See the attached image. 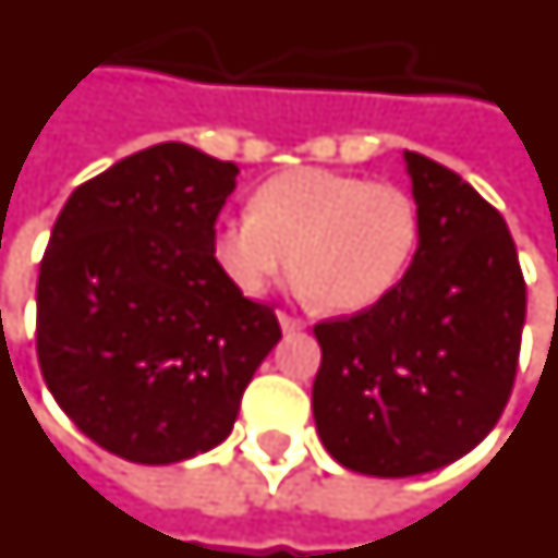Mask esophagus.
<instances>
[{"mask_svg": "<svg viewBox=\"0 0 558 558\" xmlns=\"http://www.w3.org/2000/svg\"><path fill=\"white\" fill-rule=\"evenodd\" d=\"M280 319V328H283V331H304V328H307V322L301 319V316H292V313H280L278 316Z\"/></svg>", "mask_w": 558, "mask_h": 558, "instance_id": "esophagus-1", "label": "esophagus"}]
</instances>
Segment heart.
Wrapping results in <instances>:
<instances>
[{
    "instance_id": "heart-1",
    "label": "heart",
    "mask_w": 558,
    "mask_h": 558,
    "mask_svg": "<svg viewBox=\"0 0 558 558\" xmlns=\"http://www.w3.org/2000/svg\"><path fill=\"white\" fill-rule=\"evenodd\" d=\"M420 242V209L405 189L366 177L299 168L271 177L254 209L221 225L216 257L245 292H263L295 263L299 287L328 311L381 301Z\"/></svg>"
}]
</instances>
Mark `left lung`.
I'll list each match as a JSON object with an SVG mask.
<instances>
[{"mask_svg": "<svg viewBox=\"0 0 558 558\" xmlns=\"http://www.w3.org/2000/svg\"><path fill=\"white\" fill-rule=\"evenodd\" d=\"M420 245L373 307L319 322L313 416L342 468L402 478L447 468L485 440L509 402L523 319L518 247L456 171L405 153Z\"/></svg>", "mask_w": 558, "mask_h": 558, "instance_id": "8db88e82", "label": "left lung"}]
</instances>
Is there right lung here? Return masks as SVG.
I'll use <instances>...</instances> for the list:
<instances>
[{
  "label": "right lung",
  "instance_id": "add662e5",
  "mask_svg": "<svg viewBox=\"0 0 558 558\" xmlns=\"http://www.w3.org/2000/svg\"><path fill=\"white\" fill-rule=\"evenodd\" d=\"M239 168L180 142L82 183L37 275V363L80 432L135 464L218 447L275 342L271 304L216 259Z\"/></svg>",
  "mask_w": 558,
  "mask_h": 558
}]
</instances>
